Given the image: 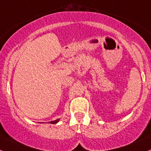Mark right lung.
<instances>
[{
    "label": "right lung",
    "instance_id": "right-lung-1",
    "mask_svg": "<svg viewBox=\"0 0 151 151\" xmlns=\"http://www.w3.org/2000/svg\"><path fill=\"white\" fill-rule=\"evenodd\" d=\"M60 119H57V120H55V121H52V122H50L49 123V124H57V123H58L59 122H60Z\"/></svg>",
    "mask_w": 151,
    "mask_h": 151
}]
</instances>
